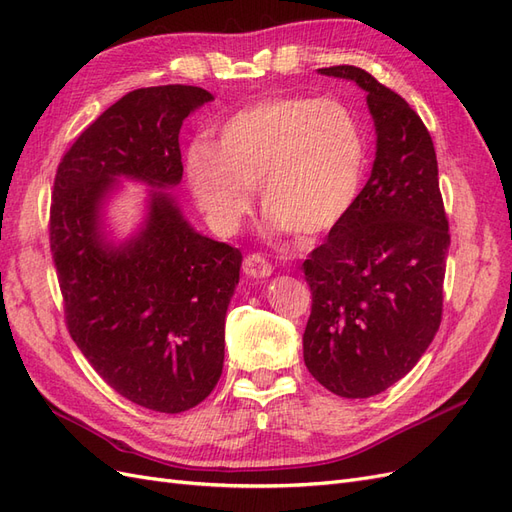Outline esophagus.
<instances>
[{
    "label": "esophagus",
    "mask_w": 512,
    "mask_h": 512,
    "mask_svg": "<svg viewBox=\"0 0 512 512\" xmlns=\"http://www.w3.org/2000/svg\"><path fill=\"white\" fill-rule=\"evenodd\" d=\"M243 273L247 277H254V280H260V277H269L273 267L260 254H247L243 258Z\"/></svg>",
    "instance_id": "34e87169"
}]
</instances>
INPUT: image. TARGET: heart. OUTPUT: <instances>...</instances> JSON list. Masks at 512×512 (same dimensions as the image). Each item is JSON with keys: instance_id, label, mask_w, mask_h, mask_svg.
<instances>
[{"instance_id": "1", "label": "heart", "mask_w": 512, "mask_h": 512, "mask_svg": "<svg viewBox=\"0 0 512 512\" xmlns=\"http://www.w3.org/2000/svg\"><path fill=\"white\" fill-rule=\"evenodd\" d=\"M367 168L361 119L339 100L267 98L232 113L218 145L194 141L185 179L218 235H232L262 207L299 239L320 237L342 222L359 198Z\"/></svg>"}]
</instances>
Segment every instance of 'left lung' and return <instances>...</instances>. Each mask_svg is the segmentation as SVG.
<instances>
[{
	"instance_id": "1",
	"label": "left lung",
	"mask_w": 512,
	"mask_h": 512,
	"mask_svg": "<svg viewBox=\"0 0 512 512\" xmlns=\"http://www.w3.org/2000/svg\"><path fill=\"white\" fill-rule=\"evenodd\" d=\"M318 72L365 89L378 141L354 207L303 262V359L324 389L363 399L404 378L438 333L451 235L421 117L361 68Z\"/></svg>"
}]
</instances>
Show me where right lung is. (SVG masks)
Listing matches in <instances>:
<instances>
[{"label":"right lung","mask_w":512,"mask_h":512,"mask_svg":"<svg viewBox=\"0 0 512 512\" xmlns=\"http://www.w3.org/2000/svg\"><path fill=\"white\" fill-rule=\"evenodd\" d=\"M207 89H134L91 123L55 175L49 237L66 327L102 380L156 412L198 406L224 365V318L241 252L183 220L166 192H151L136 237L106 243L100 207L115 177L153 188L183 177L179 130Z\"/></svg>","instance_id":"add662e5"}]
</instances>
